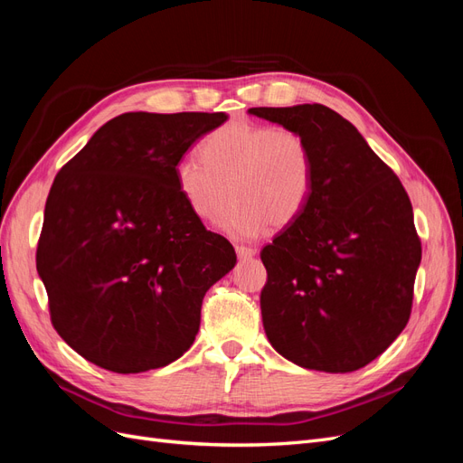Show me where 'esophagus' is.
I'll return each instance as SVG.
<instances>
[{"mask_svg":"<svg viewBox=\"0 0 463 463\" xmlns=\"http://www.w3.org/2000/svg\"><path fill=\"white\" fill-rule=\"evenodd\" d=\"M235 253H237V257H240L241 260H247V259H253L257 255V249L240 245V247H235Z\"/></svg>","mask_w":463,"mask_h":463,"instance_id":"esophagus-1","label":"esophagus"}]
</instances>
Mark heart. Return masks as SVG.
I'll list each match as a JSON object with an SVG mask.
<instances>
[{
	"label": "heart",
	"instance_id": "b5f03b06",
	"mask_svg": "<svg viewBox=\"0 0 463 463\" xmlns=\"http://www.w3.org/2000/svg\"><path fill=\"white\" fill-rule=\"evenodd\" d=\"M201 158L175 164L177 189L203 222H216L233 197L220 226L235 240H257L270 223L291 226L311 203L315 154L298 131L233 119L204 137Z\"/></svg>",
	"mask_w": 463,
	"mask_h": 463
}]
</instances>
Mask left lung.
I'll use <instances>...</instances> for the list:
<instances>
[{
    "label": "left lung",
    "instance_id": "8db88e82",
    "mask_svg": "<svg viewBox=\"0 0 463 463\" xmlns=\"http://www.w3.org/2000/svg\"><path fill=\"white\" fill-rule=\"evenodd\" d=\"M311 143L317 174L305 213L260 250L264 332L305 369L369 365L411 315L421 240L398 175L322 104L250 108Z\"/></svg>",
    "mask_w": 463,
    "mask_h": 463
}]
</instances>
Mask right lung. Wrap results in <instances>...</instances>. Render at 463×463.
Instances as JSON below:
<instances>
[{"label": "right lung", "mask_w": 463, "mask_h": 463, "mask_svg": "<svg viewBox=\"0 0 463 463\" xmlns=\"http://www.w3.org/2000/svg\"><path fill=\"white\" fill-rule=\"evenodd\" d=\"M223 111H129L98 129L55 175L36 249L53 328L111 373L179 359L204 293L235 266L177 189L174 167Z\"/></svg>", "instance_id": "obj_1"}]
</instances>
